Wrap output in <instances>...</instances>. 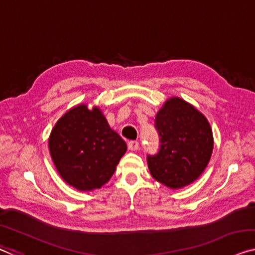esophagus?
Instances as JSON below:
<instances>
[{
    "mask_svg": "<svg viewBox=\"0 0 255 255\" xmlns=\"http://www.w3.org/2000/svg\"><path fill=\"white\" fill-rule=\"evenodd\" d=\"M138 142L137 140H130V142H128V149L130 151H136L138 149Z\"/></svg>",
    "mask_w": 255,
    "mask_h": 255,
    "instance_id": "obj_1",
    "label": "esophagus"
}]
</instances>
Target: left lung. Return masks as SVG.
Here are the masks:
<instances>
[{"label":"left lung","instance_id":"left-lung-1","mask_svg":"<svg viewBox=\"0 0 255 255\" xmlns=\"http://www.w3.org/2000/svg\"><path fill=\"white\" fill-rule=\"evenodd\" d=\"M158 154L147 157L152 177L176 190L191 184L210 162L214 138L207 118L180 97L167 100L155 116Z\"/></svg>","mask_w":255,"mask_h":255}]
</instances>
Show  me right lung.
<instances>
[{"mask_svg": "<svg viewBox=\"0 0 255 255\" xmlns=\"http://www.w3.org/2000/svg\"><path fill=\"white\" fill-rule=\"evenodd\" d=\"M59 176L79 191H93L108 183L126 153L125 140L109 126L98 106L78 104L55 124L48 139Z\"/></svg>", "mask_w": 255, "mask_h": 255, "instance_id": "obj_1", "label": "right lung"}]
</instances>
